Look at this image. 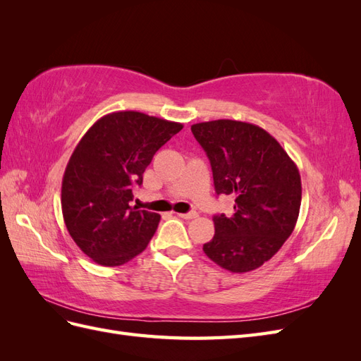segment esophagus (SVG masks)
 <instances>
[{
	"instance_id": "1",
	"label": "esophagus",
	"mask_w": 361,
	"mask_h": 361,
	"mask_svg": "<svg viewBox=\"0 0 361 361\" xmlns=\"http://www.w3.org/2000/svg\"><path fill=\"white\" fill-rule=\"evenodd\" d=\"M178 216L183 218V220H192V218L197 216V212H195V211H191V212H187V214H178Z\"/></svg>"
}]
</instances>
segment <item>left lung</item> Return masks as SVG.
<instances>
[{
	"instance_id": "8db88e82",
	"label": "left lung",
	"mask_w": 361,
	"mask_h": 361,
	"mask_svg": "<svg viewBox=\"0 0 361 361\" xmlns=\"http://www.w3.org/2000/svg\"><path fill=\"white\" fill-rule=\"evenodd\" d=\"M191 130L209 158L215 192L235 197L232 216L214 215L215 235L203 245L204 255L227 271H253L293 232L300 171L279 141L256 125L221 118Z\"/></svg>"
}]
</instances>
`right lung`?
<instances>
[{
    "instance_id": "add662e5",
    "label": "right lung",
    "mask_w": 361,
    "mask_h": 361,
    "mask_svg": "<svg viewBox=\"0 0 361 361\" xmlns=\"http://www.w3.org/2000/svg\"><path fill=\"white\" fill-rule=\"evenodd\" d=\"M183 126L138 111L101 117L64 170L61 211L75 244L96 264L118 267L143 251L161 215L130 206L161 146Z\"/></svg>"
}]
</instances>
